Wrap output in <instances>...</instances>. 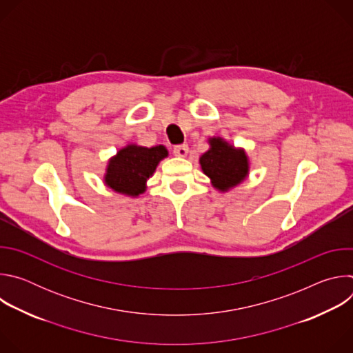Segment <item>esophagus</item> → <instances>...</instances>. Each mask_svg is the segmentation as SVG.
Instances as JSON below:
<instances>
[{
	"instance_id": "obj_1",
	"label": "esophagus",
	"mask_w": 353,
	"mask_h": 353,
	"mask_svg": "<svg viewBox=\"0 0 353 353\" xmlns=\"http://www.w3.org/2000/svg\"><path fill=\"white\" fill-rule=\"evenodd\" d=\"M173 154L176 157H180V158H185L187 154H188V145L187 143H183V145H176L173 148Z\"/></svg>"
}]
</instances>
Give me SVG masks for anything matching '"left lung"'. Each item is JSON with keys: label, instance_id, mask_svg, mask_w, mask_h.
I'll return each instance as SVG.
<instances>
[{"label": "left lung", "instance_id": "1", "mask_svg": "<svg viewBox=\"0 0 353 353\" xmlns=\"http://www.w3.org/2000/svg\"><path fill=\"white\" fill-rule=\"evenodd\" d=\"M211 148L199 158L203 172L219 191H228L240 184L248 174V158L244 149H237L221 137L210 138Z\"/></svg>", "mask_w": 353, "mask_h": 353}]
</instances>
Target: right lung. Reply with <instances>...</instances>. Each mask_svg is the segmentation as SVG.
Segmentation results:
<instances>
[{
  "instance_id": "1",
  "label": "right lung",
  "mask_w": 353,
  "mask_h": 353,
  "mask_svg": "<svg viewBox=\"0 0 353 353\" xmlns=\"http://www.w3.org/2000/svg\"><path fill=\"white\" fill-rule=\"evenodd\" d=\"M168 155L169 152L163 145L145 148L130 143L109 161L105 183L116 192L137 196L145 192L146 180Z\"/></svg>"
}]
</instances>
